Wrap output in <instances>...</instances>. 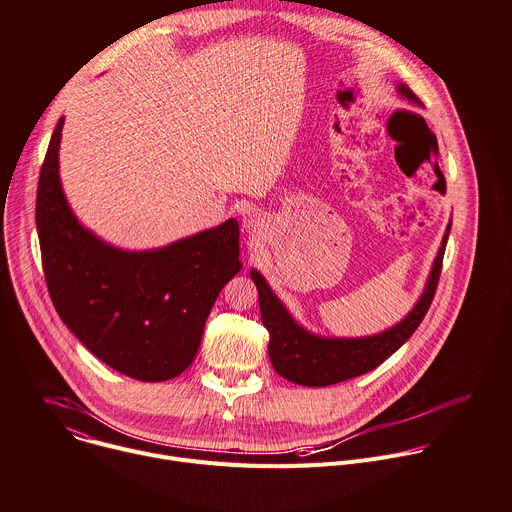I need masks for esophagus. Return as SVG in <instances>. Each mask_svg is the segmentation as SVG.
<instances>
[{
  "label": "esophagus",
  "mask_w": 512,
  "mask_h": 512,
  "mask_svg": "<svg viewBox=\"0 0 512 512\" xmlns=\"http://www.w3.org/2000/svg\"><path fill=\"white\" fill-rule=\"evenodd\" d=\"M259 225V218H257V214H251L249 218H245V227L251 231V229H255Z\"/></svg>",
  "instance_id": "esophagus-1"
}]
</instances>
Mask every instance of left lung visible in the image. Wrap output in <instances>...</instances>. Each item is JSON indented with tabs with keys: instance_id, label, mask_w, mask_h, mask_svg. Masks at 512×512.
<instances>
[{
	"instance_id": "1",
	"label": "left lung",
	"mask_w": 512,
	"mask_h": 512,
	"mask_svg": "<svg viewBox=\"0 0 512 512\" xmlns=\"http://www.w3.org/2000/svg\"><path fill=\"white\" fill-rule=\"evenodd\" d=\"M397 93L405 101L421 107V101L407 85L399 83ZM450 229L452 223H448L440 251H437V257L431 265L427 283L417 304L401 322L373 336L330 338L306 330L294 320V316L287 312L283 302L273 294V289L269 287L265 277L257 269H251V279L259 291L261 320L269 332L267 350L277 375L304 387H328L377 369L381 362H385L409 340V336L425 318L435 296L437 279H440L442 273V261Z\"/></svg>"
}]
</instances>
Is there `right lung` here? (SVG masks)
Listing matches in <instances>:
<instances>
[{
    "label": "right lung",
    "instance_id": "1",
    "mask_svg": "<svg viewBox=\"0 0 512 512\" xmlns=\"http://www.w3.org/2000/svg\"><path fill=\"white\" fill-rule=\"evenodd\" d=\"M60 117L40 170L36 229L48 294L60 320L99 360L137 381L182 375L221 289L243 267L239 223L160 249L125 251L85 229L62 192Z\"/></svg>",
    "mask_w": 512,
    "mask_h": 512
}]
</instances>
